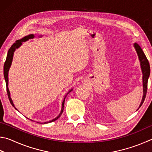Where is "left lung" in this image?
<instances>
[{"mask_svg": "<svg viewBox=\"0 0 152 152\" xmlns=\"http://www.w3.org/2000/svg\"><path fill=\"white\" fill-rule=\"evenodd\" d=\"M133 45L137 52V56H138L139 61L140 62V67H141V70L142 72L143 96H142L141 103H140L139 107L137 108V110H138L140 107L142 106V105L143 102V101L145 100V98L146 96V92H147V89H148V80L150 74V64H149V62L147 59V58H146L145 54L143 53L141 47H140V46L136 43H134Z\"/></svg>", "mask_w": 152, "mask_h": 152, "instance_id": "8db88e82", "label": "left lung"}]
</instances>
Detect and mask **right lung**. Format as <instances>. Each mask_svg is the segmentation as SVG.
Returning <instances> with one entry per match:
<instances>
[{
  "instance_id": "obj_1",
  "label": "right lung",
  "mask_w": 152,
  "mask_h": 152,
  "mask_svg": "<svg viewBox=\"0 0 152 152\" xmlns=\"http://www.w3.org/2000/svg\"><path fill=\"white\" fill-rule=\"evenodd\" d=\"M36 36L34 34H30L28 36H26V37H24V38H21L20 40H16V42L13 44V45L11 46V47L10 48V49L9 50V51H8V53H7V58H6V61L4 62V80H5V82H6V85H7V94H8V96H9V100H10V102L11 103V104L12 105V106L15 107V108L18 110L16 109V107L15 106V104H13V102L12 98L10 97V92L9 91V72L10 70V68L11 66V64H12V59H13V56H14V52H15V50L16 49H18L20 46L22 45V44L24 42H26V41L28 40L29 39H32V38H34ZM40 38L42 37V35H39L38 36ZM73 89L72 88L70 90L68 91V92L66 93V94L65 95L64 98V100H63V102L62 103V107H61V111H60L59 115H58L57 117H56L54 119H52V120H50L48 121V122H37V123H39V124H48V123H50L54 122V121L56 120L57 119H58V118L60 117V115H62V112H63V110H64V102H65V98L66 97V96L69 93H70L71 91H72ZM33 121V120H32Z\"/></svg>"
}]
</instances>
